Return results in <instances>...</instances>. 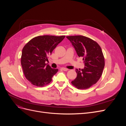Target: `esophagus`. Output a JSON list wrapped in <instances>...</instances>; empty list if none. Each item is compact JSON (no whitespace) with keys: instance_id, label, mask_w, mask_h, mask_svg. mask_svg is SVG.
I'll return each mask as SVG.
<instances>
[{"instance_id":"1","label":"esophagus","mask_w":126,"mask_h":126,"mask_svg":"<svg viewBox=\"0 0 126 126\" xmlns=\"http://www.w3.org/2000/svg\"><path fill=\"white\" fill-rule=\"evenodd\" d=\"M62 70H63V71H68L69 69H67V68H62Z\"/></svg>"}]
</instances>
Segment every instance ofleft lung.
Here are the masks:
<instances>
[{
  "mask_svg": "<svg viewBox=\"0 0 126 126\" xmlns=\"http://www.w3.org/2000/svg\"><path fill=\"white\" fill-rule=\"evenodd\" d=\"M79 57L85 63L84 69H76L77 76L71 83L78 89H87L100 79L105 67L101 48L96 41L81 35L67 36Z\"/></svg>",
  "mask_w": 126,
  "mask_h": 126,
  "instance_id": "obj_1",
  "label": "left lung"
}]
</instances>
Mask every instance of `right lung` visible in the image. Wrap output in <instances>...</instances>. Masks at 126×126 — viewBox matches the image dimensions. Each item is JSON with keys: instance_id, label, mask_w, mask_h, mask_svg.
<instances>
[{"instance_id": "obj_1", "label": "right lung", "mask_w": 126, "mask_h": 126, "mask_svg": "<svg viewBox=\"0 0 126 126\" xmlns=\"http://www.w3.org/2000/svg\"><path fill=\"white\" fill-rule=\"evenodd\" d=\"M65 36H39L27 43L22 50L21 64L25 77L34 86L44 87L58 71L45 63L48 56Z\"/></svg>"}]
</instances>
